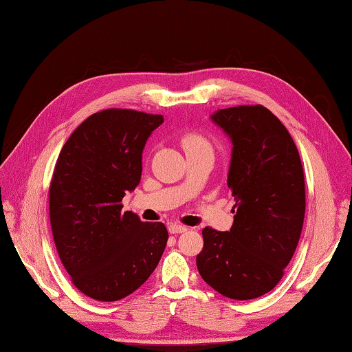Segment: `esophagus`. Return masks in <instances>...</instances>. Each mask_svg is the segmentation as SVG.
I'll use <instances>...</instances> for the list:
<instances>
[{
  "mask_svg": "<svg viewBox=\"0 0 352 352\" xmlns=\"http://www.w3.org/2000/svg\"><path fill=\"white\" fill-rule=\"evenodd\" d=\"M168 230H169V233H170V234H178V233H186V231H188V227L182 226V223L172 222V223H169Z\"/></svg>",
  "mask_w": 352,
  "mask_h": 352,
  "instance_id": "1",
  "label": "esophagus"
}]
</instances>
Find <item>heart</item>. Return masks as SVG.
<instances>
[{
	"mask_svg": "<svg viewBox=\"0 0 352 352\" xmlns=\"http://www.w3.org/2000/svg\"><path fill=\"white\" fill-rule=\"evenodd\" d=\"M182 148L184 149L186 155L198 154V153H212V144L203 133L189 130L184 131L180 138Z\"/></svg>",
	"mask_w": 352,
	"mask_h": 352,
	"instance_id": "1",
	"label": "heart"
}]
</instances>
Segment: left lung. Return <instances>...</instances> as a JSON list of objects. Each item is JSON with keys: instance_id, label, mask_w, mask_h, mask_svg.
<instances>
[{"instance_id": "1", "label": "left lung", "mask_w": 352, "mask_h": 352, "mask_svg": "<svg viewBox=\"0 0 352 352\" xmlns=\"http://www.w3.org/2000/svg\"><path fill=\"white\" fill-rule=\"evenodd\" d=\"M212 119L233 142L227 184L236 214L230 231L203 230L198 272L223 296L254 300L278 284L300 242L302 163L286 126L260 104L222 109Z\"/></svg>"}]
</instances>
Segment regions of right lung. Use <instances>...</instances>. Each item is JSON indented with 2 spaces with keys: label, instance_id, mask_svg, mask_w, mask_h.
Here are the masks:
<instances>
[{
  "label": "right lung",
  "instance_id": "obj_1",
  "mask_svg": "<svg viewBox=\"0 0 352 352\" xmlns=\"http://www.w3.org/2000/svg\"><path fill=\"white\" fill-rule=\"evenodd\" d=\"M162 115L106 109L66 140L50 183L52 237L81 294L111 302L129 296L154 272L168 242L163 222L122 212L140 182L142 151Z\"/></svg>",
  "mask_w": 352,
  "mask_h": 352
}]
</instances>
